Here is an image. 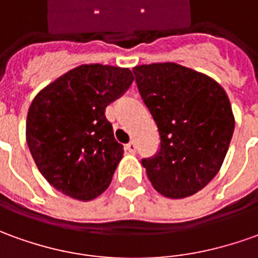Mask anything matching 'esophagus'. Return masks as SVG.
<instances>
[{
	"label": "esophagus",
	"mask_w": 258,
	"mask_h": 258,
	"mask_svg": "<svg viewBox=\"0 0 258 258\" xmlns=\"http://www.w3.org/2000/svg\"><path fill=\"white\" fill-rule=\"evenodd\" d=\"M125 148H127V151H128L130 154H136L137 145H136V143H134V141H130V143L125 145Z\"/></svg>",
	"instance_id": "obj_1"
}]
</instances>
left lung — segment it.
<instances>
[{
    "instance_id": "obj_1",
    "label": "left lung",
    "mask_w": 258,
    "mask_h": 258,
    "mask_svg": "<svg viewBox=\"0 0 258 258\" xmlns=\"http://www.w3.org/2000/svg\"><path fill=\"white\" fill-rule=\"evenodd\" d=\"M133 72L161 137L158 154L143 159L148 179L166 198L195 195L220 171L232 141L234 115L225 89L173 62L141 64Z\"/></svg>"
}]
</instances>
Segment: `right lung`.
Listing matches in <instances>:
<instances>
[{"mask_svg": "<svg viewBox=\"0 0 258 258\" xmlns=\"http://www.w3.org/2000/svg\"><path fill=\"white\" fill-rule=\"evenodd\" d=\"M133 80L128 68L80 64L32 100L26 143L42 176L63 195L87 202L108 188L124 150L104 111Z\"/></svg>", "mask_w": 258, "mask_h": 258, "instance_id": "1", "label": "right lung"}]
</instances>
